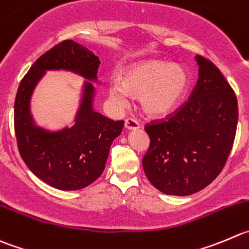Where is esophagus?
I'll return each instance as SVG.
<instances>
[{
    "instance_id": "1",
    "label": "esophagus",
    "mask_w": 249,
    "mask_h": 249,
    "mask_svg": "<svg viewBox=\"0 0 249 249\" xmlns=\"http://www.w3.org/2000/svg\"><path fill=\"white\" fill-rule=\"evenodd\" d=\"M124 127H126L127 129H138L139 122L137 120H134V118L128 117L126 118V121H124Z\"/></svg>"
}]
</instances>
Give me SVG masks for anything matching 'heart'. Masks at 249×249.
Segmentation results:
<instances>
[{
    "instance_id": "obj_1",
    "label": "heart",
    "mask_w": 249,
    "mask_h": 249,
    "mask_svg": "<svg viewBox=\"0 0 249 249\" xmlns=\"http://www.w3.org/2000/svg\"><path fill=\"white\" fill-rule=\"evenodd\" d=\"M188 88V75L178 66L164 61L136 63L120 74V85L112 84L110 96L123 103L126 94L139 98L142 110L149 116L159 117L178 106Z\"/></svg>"
}]
</instances>
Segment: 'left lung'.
Segmentation results:
<instances>
[{
    "instance_id": "1",
    "label": "left lung",
    "mask_w": 249,
    "mask_h": 249,
    "mask_svg": "<svg viewBox=\"0 0 249 249\" xmlns=\"http://www.w3.org/2000/svg\"><path fill=\"white\" fill-rule=\"evenodd\" d=\"M197 61L199 78L188 100L144 126L150 138L144 172L155 188L172 196L199 192L219 176L237 128L235 91L212 61Z\"/></svg>"
}]
</instances>
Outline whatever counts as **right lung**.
<instances>
[{
    "instance_id": "obj_1",
    "label": "right lung",
    "mask_w": 249,
    "mask_h": 249,
    "mask_svg": "<svg viewBox=\"0 0 249 249\" xmlns=\"http://www.w3.org/2000/svg\"><path fill=\"white\" fill-rule=\"evenodd\" d=\"M100 60L83 45L63 40L40 56L20 82L14 101V131L20 156L45 183L75 191L93 183L105 169L110 146L122 132L113 121L91 107L94 87L87 82L75 123L60 132H47L33 122L29 101L35 85L49 70H68L96 80Z\"/></svg>"
}]
</instances>
